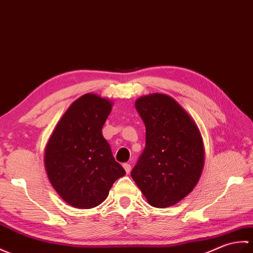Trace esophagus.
Masks as SVG:
<instances>
[{"label":"esophagus","instance_id":"obj_1","mask_svg":"<svg viewBox=\"0 0 253 253\" xmlns=\"http://www.w3.org/2000/svg\"><path fill=\"white\" fill-rule=\"evenodd\" d=\"M123 169H125L126 174H128V173H130V171H131V166L128 165V164H125V165H123Z\"/></svg>","mask_w":253,"mask_h":253}]
</instances>
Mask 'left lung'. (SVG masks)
<instances>
[{
    "instance_id": "1",
    "label": "left lung",
    "mask_w": 253,
    "mask_h": 253,
    "mask_svg": "<svg viewBox=\"0 0 253 253\" xmlns=\"http://www.w3.org/2000/svg\"><path fill=\"white\" fill-rule=\"evenodd\" d=\"M136 110L146 127L145 149L132 178L156 208L177 204L198 183L205 162L203 137L185 109L169 95L139 97Z\"/></svg>"
}]
</instances>
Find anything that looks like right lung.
I'll use <instances>...</instances> for the list:
<instances>
[{
  "mask_svg": "<svg viewBox=\"0 0 253 253\" xmlns=\"http://www.w3.org/2000/svg\"><path fill=\"white\" fill-rule=\"evenodd\" d=\"M111 106L99 95L84 94L67 109L46 145L44 165L49 182L78 209L102 204L112 184L126 174L102 133Z\"/></svg>",
  "mask_w": 253,
  "mask_h": 253,
  "instance_id": "obj_1",
  "label": "right lung"
}]
</instances>
